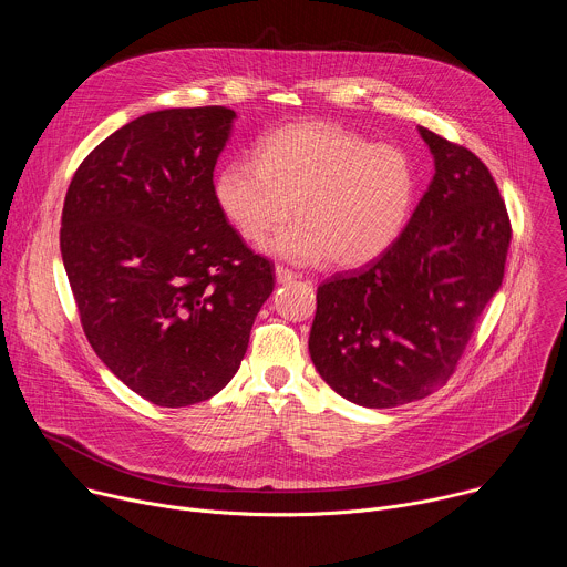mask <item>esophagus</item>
Here are the masks:
<instances>
[{"label": "esophagus", "mask_w": 567, "mask_h": 567, "mask_svg": "<svg viewBox=\"0 0 567 567\" xmlns=\"http://www.w3.org/2000/svg\"><path fill=\"white\" fill-rule=\"evenodd\" d=\"M276 280H278L280 285H287V282H293V280H296V274H293L291 269L278 265V267H276Z\"/></svg>", "instance_id": "esophagus-1"}]
</instances>
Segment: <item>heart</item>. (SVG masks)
<instances>
[{"label": "heart", "instance_id": "b5f03b06", "mask_svg": "<svg viewBox=\"0 0 567 567\" xmlns=\"http://www.w3.org/2000/svg\"><path fill=\"white\" fill-rule=\"evenodd\" d=\"M215 202L247 241L278 230L267 251L296 265L330 260L354 269L385 254L406 226L417 175L396 145L326 121L280 127L265 136L254 158H235L215 177Z\"/></svg>", "mask_w": 567, "mask_h": 567}]
</instances>
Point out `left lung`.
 Segmentation results:
<instances>
[{"instance_id":"obj_1","label":"left lung","mask_w":567,"mask_h":567,"mask_svg":"<svg viewBox=\"0 0 567 567\" xmlns=\"http://www.w3.org/2000/svg\"><path fill=\"white\" fill-rule=\"evenodd\" d=\"M435 177L381 258L316 291L309 354L318 374L365 409L431 394L462 359L503 285L512 224L482 161L426 127Z\"/></svg>"}]
</instances>
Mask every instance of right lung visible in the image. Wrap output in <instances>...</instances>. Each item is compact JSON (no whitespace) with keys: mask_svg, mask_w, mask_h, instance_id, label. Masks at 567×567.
Segmentation results:
<instances>
[{"mask_svg":"<svg viewBox=\"0 0 567 567\" xmlns=\"http://www.w3.org/2000/svg\"><path fill=\"white\" fill-rule=\"evenodd\" d=\"M235 112L138 116L78 166L60 251L99 359L138 396L182 409L237 372L276 285L221 215L213 171Z\"/></svg>","mask_w":567,"mask_h":567,"instance_id":"right-lung-1","label":"right lung"}]
</instances>
